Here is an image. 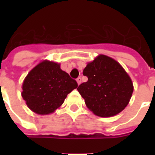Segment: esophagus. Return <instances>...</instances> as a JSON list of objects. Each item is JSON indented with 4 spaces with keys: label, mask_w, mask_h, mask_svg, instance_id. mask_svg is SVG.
Masks as SVG:
<instances>
[{
    "label": "esophagus",
    "mask_w": 155,
    "mask_h": 155,
    "mask_svg": "<svg viewBox=\"0 0 155 155\" xmlns=\"http://www.w3.org/2000/svg\"><path fill=\"white\" fill-rule=\"evenodd\" d=\"M76 81H77L78 84H81V77H78L76 79Z\"/></svg>",
    "instance_id": "esophagus-1"
}]
</instances>
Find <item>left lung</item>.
I'll return each instance as SVG.
<instances>
[{"instance_id":"obj_1","label":"left lung","mask_w":155,"mask_h":155,"mask_svg":"<svg viewBox=\"0 0 155 155\" xmlns=\"http://www.w3.org/2000/svg\"><path fill=\"white\" fill-rule=\"evenodd\" d=\"M88 81L77 88L85 104L95 115L111 117L129 104L134 87L131 79L115 60L100 54L83 71Z\"/></svg>"}]
</instances>
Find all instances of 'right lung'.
Segmentation results:
<instances>
[{"label":"right lung","instance_id":"right-lung-1","mask_svg":"<svg viewBox=\"0 0 155 155\" xmlns=\"http://www.w3.org/2000/svg\"><path fill=\"white\" fill-rule=\"evenodd\" d=\"M77 86V82L61 70L60 64L43 61L25 78L21 95L33 112L49 114L60 107Z\"/></svg>","mask_w":155,"mask_h":155}]
</instances>
